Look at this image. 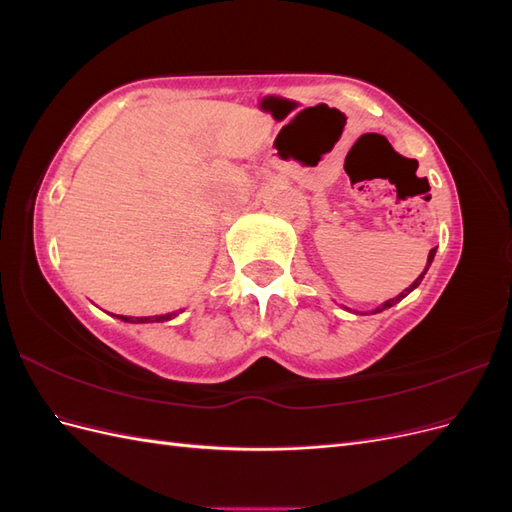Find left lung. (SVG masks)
Listing matches in <instances>:
<instances>
[{
	"instance_id": "8db88e82",
	"label": "left lung",
	"mask_w": 512,
	"mask_h": 512,
	"mask_svg": "<svg viewBox=\"0 0 512 512\" xmlns=\"http://www.w3.org/2000/svg\"><path fill=\"white\" fill-rule=\"evenodd\" d=\"M433 256H436V247H433V250L429 252V256H427V267H425V271H423L421 275H418V277H416V280L412 282V286H410V288H406V290H404V292H401V294H397V297H395V299H389V301H384L382 305H378V307L374 309V314L382 312V309H386V307H393L395 303H399L401 299H404V297H408V294H410V292H412V290H414V288H416L418 284H421V282H423V277H425V273H427L429 265H431V262H433Z\"/></svg>"
}]
</instances>
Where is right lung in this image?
Masks as SVG:
<instances>
[{
	"mask_svg": "<svg viewBox=\"0 0 512 512\" xmlns=\"http://www.w3.org/2000/svg\"><path fill=\"white\" fill-rule=\"evenodd\" d=\"M177 314H164V316H147V318H132V316H115L123 322H164V320H170Z\"/></svg>",
	"mask_w": 512,
	"mask_h": 512,
	"instance_id": "1",
	"label": "right lung"
}]
</instances>
